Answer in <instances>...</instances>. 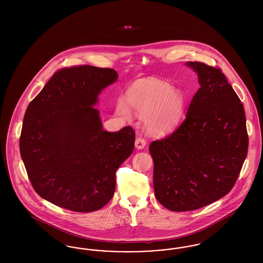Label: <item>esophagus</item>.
Here are the masks:
<instances>
[{
    "instance_id": "34e87169",
    "label": "esophagus",
    "mask_w": 263,
    "mask_h": 263,
    "mask_svg": "<svg viewBox=\"0 0 263 263\" xmlns=\"http://www.w3.org/2000/svg\"><path fill=\"white\" fill-rule=\"evenodd\" d=\"M146 143H147V141H146L144 138L142 137V136H139V137L136 138V140H135V147H136L137 149L141 150V149L145 148Z\"/></svg>"
}]
</instances>
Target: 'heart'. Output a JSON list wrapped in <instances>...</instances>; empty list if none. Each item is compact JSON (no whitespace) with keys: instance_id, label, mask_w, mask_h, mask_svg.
Masks as SVG:
<instances>
[{"instance_id":"b5f03b06","label":"heart","mask_w":263,"mask_h":263,"mask_svg":"<svg viewBox=\"0 0 263 263\" xmlns=\"http://www.w3.org/2000/svg\"><path fill=\"white\" fill-rule=\"evenodd\" d=\"M127 100L139 114L145 115V125L157 135L171 131L179 122L184 106L181 91L157 80L135 83L127 91ZM128 103L120 99L116 106L117 112L127 118L131 115Z\"/></svg>"}]
</instances>
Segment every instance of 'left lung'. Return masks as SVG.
<instances>
[{
    "label": "left lung",
    "mask_w": 263,
    "mask_h": 263,
    "mask_svg": "<svg viewBox=\"0 0 263 263\" xmlns=\"http://www.w3.org/2000/svg\"><path fill=\"white\" fill-rule=\"evenodd\" d=\"M187 65L200 88L180 125L149 147L156 197L175 212L199 209L228 194L249 149L243 105L222 69L197 61Z\"/></svg>",
    "instance_id": "left-lung-1"
}]
</instances>
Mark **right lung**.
<instances>
[{
	"label": "right lung",
	"mask_w": 263,
	"mask_h": 263,
	"mask_svg": "<svg viewBox=\"0 0 263 263\" xmlns=\"http://www.w3.org/2000/svg\"><path fill=\"white\" fill-rule=\"evenodd\" d=\"M117 77L110 68L65 67L28 104L20 150L32 187L45 200L92 212L112 198L116 171L134 150L135 131H104L93 105Z\"/></svg>",
	"instance_id": "add662e5"
}]
</instances>
